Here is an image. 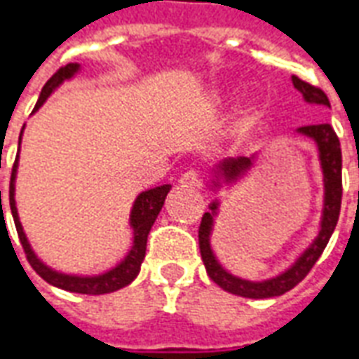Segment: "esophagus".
<instances>
[{
    "mask_svg": "<svg viewBox=\"0 0 359 359\" xmlns=\"http://www.w3.org/2000/svg\"><path fill=\"white\" fill-rule=\"evenodd\" d=\"M179 184L182 188H201V179L200 175L196 171H187L180 177Z\"/></svg>",
    "mask_w": 359,
    "mask_h": 359,
    "instance_id": "1",
    "label": "esophagus"
}]
</instances>
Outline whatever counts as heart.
<instances>
[{
	"instance_id": "1",
	"label": "heart",
	"mask_w": 359,
	"mask_h": 359,
	"mask_svg": "<svg viewBox=\"0 0 359 359\" xmlns=\"http://www.w3.org/2000/svg\"><path fill=\"white\" fill-rule=\"evenodd\" d=\"M215 102H217V104H219V102H220V98H215Z\"/></svg>"
}]
</instances>
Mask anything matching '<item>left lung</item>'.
Listing matches in <instances>:
<instances>
[{"label":"left lung","mask_w":359,"mask_h":359,"mask_svg":"<svg viewBox=\"0 0 359 359\" xmlns=\"http://www.w3.org/2000/svg\"><path fill=\"white\" fill-rule=\"evenodd\" d=\"M293 87L301 93L306 104L327 106L329 98L325 93L306 83L302 79L291 76ZM297 135L306 137L316 144L318 150V159H320L321 180H323V207H321V219L318 233L312 240V243L302 251L293 261L291 266H287L280 274L266 278V280L253 281L233 276L228 272L226 268L220 264L217 255L211 245V236H213L215 222L220 213V198H215L209 203V211L203 215L200 224V253L205 264V270L209 278L222 287L224 291L245 299H270V297H280L287 293L291 289L306 278V274L312 270L316 261L320 259L323 249L327 245L331 233L335 230L339 213H341V198H342V156H341V142L337 139L333 127L329 123H320V126H306L299 127ZM257 152L251 156H238V158H224L219 163H215L209 171V190L219 192L224 187H232L245 175L255 163Z\"/></svg>","instance_id":"left-lung-1"}]
</instances>
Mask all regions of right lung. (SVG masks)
<instances>
[{
	"instance_id": "1",
	"label": "right lung",
	"mask_w": 359,
	"mask_h": 359,
	"mask_svg": "<svg viewBox=\"0 0 359 359\" xmlns=\"http://www.w3.org/2000/svg\"><path fill=\"white\" fill-rule=\"evenodd\" d=\"M79 72H81V65L78 62H72V65H66L65 68L53 76L47 83L43 85L41 89V95H39L38 102H36V108L34 112L36 114L45 104V100L51 97L53 93L57 91L60 85L65 81H70L72 78H76ZM22 131H20V137H18V154L17 159H15V165H13V172H11V187H9V205L11 213H13V220H15V226H17L18 238H20V243L24 247V253L28 257V262L32 264V268L38 272L41 278H43L47 283H51L55 287L65 289V291H70V293H81V294H104V293H114L118 289L129 285L140 272V264L144 261L146 255V241H148V233H150V228L158 219L161 207L165 203V198L169 190H171V184H161V187L148 188L144 192H140L135 201H133L131 213H129V228L133 230V243L131 249L127 251V255L121 259V261L116 264L110 270H106L102 274L95 276H81V274H66V272H60V270H55L49 264H45L41 259H39L36 251L32 249L30 241L26 238V232H24L22 222H20V217H18L17 209V200H15V182H17V172H18V158H20V140H22ZM0 205H1V190H0Z\"/></svg>"
}]
</instances>
